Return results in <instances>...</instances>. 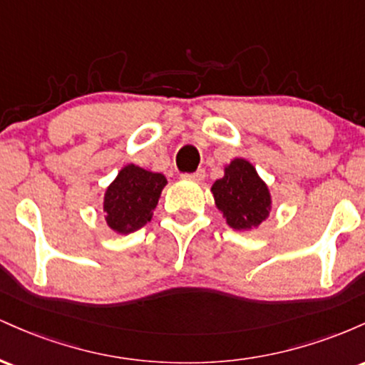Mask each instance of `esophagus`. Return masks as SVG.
I'll use <instances>...</instances> for the list:
<instances>
[{
	"label": "esophagus",
	"instance_id": "obj_1",
	"mask_svg": "<svg viewBox=\"0 0 365 365\" xmlns=\"http://www.w3.org/2000/svg\"><path fill=\"white\" fill-rule=\"evenodd\" d=\"M204 177H206V171L204 170H197V171H194V173L182 175L183 180H192V182H202Z\"/></svg>",
	"mask_w": 365,
	"mask_h": 365
}]
</instances>
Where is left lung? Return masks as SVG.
I'll return each mask as SVG.
<instances>
[{"instance_id":"1","label":"left lung","mask_w":365,"mask_h":365,"mask_svg":"<svg viewBox=\"0 0 365 365\" xmlns=\"http://www.w3.org/2000/svg\"><path fill=\"white\" fill-rule=\"evenodd\" d=\"M216 207L233 230H252L269 216V188L247 159L235 158L225 166V177L211 187Z\"/></svg>"}]
</instances>
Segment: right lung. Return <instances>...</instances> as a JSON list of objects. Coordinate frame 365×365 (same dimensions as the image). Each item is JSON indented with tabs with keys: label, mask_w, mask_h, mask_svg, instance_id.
Returning <instances> with one entry per match:
<instances>
[{
	"label": "right lung",
	"mask_w": 365,
	"mask_h": 365,
	"mask_svg": "<svg viewBox=\"0 0 365 365\" xmlns=\"http://www.w3.org/2000/svg\"><path fill=\"white\" fill-rule=\"evenodd\" d=\"M166 183L165 175L135 165L123 166L104 194L103 211L108 226L120 235L142 228L153 217Z\"/></svg>",
	"instance_id": "obj_1"
}]
</instances>
